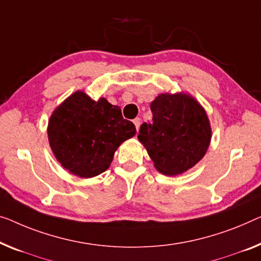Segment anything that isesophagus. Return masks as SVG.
<instances>
[{
	"label": "esophagus",
	"instance_id": "1",
	"mask_svg": "<svg viewBox=\"0 0 261 261\" xmlns=\"http://www.w3.org/2000/svg\"><path fill=\"white\" fill-rule=\"evenodd\" d=\"M134 124L136 126V130H137V132L139 131V126H141V118H136L134 119Z\"/></svg>",
	"mask_w": 261,
	"mask_h": 261
}]
</instances>
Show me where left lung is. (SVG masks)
Masks as SVG:
<instances>
[{"mask_svg":"<svg viewBox=\"0 0 261 261\" xmlns=\"http://www.w3.org/2000/svg\"><path fill=\"white\" fill-rule=\"evenodd\" d=\"M152 123H143L138 139L158 172L177 176L204 157L212 129L205 109L185 92H164L151 103Z\"/></svg>","mask_w":261,"mask_h":261,"instance_id":"8db88e82","label":"left lung"}]
</instances>
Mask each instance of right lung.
Instances as JSON below:
<instances>
[{"instance_id": "right-lung-1", "label": "right lung", "mask_w": 261, "mask_h": 261, "mask_svg": "<svg viewBox=\"0 0 261 261\" xmlns=\"http://www.w3.org/2000/svg\"><path fill=\"white\" fill-rule=\"evenodd\" d=\"M48 139L60 164L80 178H92L107 171L123 142L136 135L120 108L104 97L93 100L82 90L65 98L48 122Z\"/></svg>"}]
</instances>
